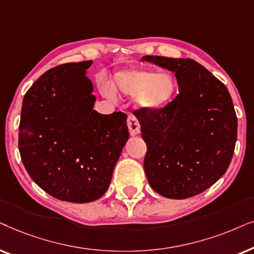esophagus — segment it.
Returning <instances> with one entry per match:
<instances>
[{
	"label": "esophagus",
	"instance_id": "obj_1",
	"mask_svg": "<svg viewBox=\"0 0 254 254\" xmlns=\"http://www.w3.org/2000/svg\"><path fill=\"white\" fill-rule=\"evenodd\" d=\"M127 127H129V131H130V134L131 136H136L140 132V125H139V122H138L137 117L134 116V115H129L127 116Z\"/></svg>",
	"mask_w": 254,
	"mask_h": 254
}]
</instances>
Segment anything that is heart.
Returning <instances> with one entry per match:
<instances>
[{"label":"heart","mask_w":254,"mask_h":254,"mask_svg":"<svg viewBox=\"0 0 254 254\" xmlns=\"http://www.w3.org/2000/svg\"><path fill=\"white\" fill-rule=\"evenodd\" d=\"M115 87L121 93L136 96L138 106L155 110L167 106L177 92V80L170 72L127 70L117 74Z\"/></svg>","instance_id":"b5f03b06"}]
</instances>
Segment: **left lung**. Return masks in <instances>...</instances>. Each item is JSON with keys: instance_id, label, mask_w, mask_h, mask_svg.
<instances>
[{"instance_id": "8db88e82", "label": "left lung", "mask_w": 254, "mask_h": 254, "mask_svg": "<svg viewBox=\"0 0 254 254\" xmlns=\"http://www.w3.org/2000/svg\"><path fill=\"white\" fill-rule=\"evenodd\" d=\"M175 73L179 94L167 106L137 110L147 151L144 170L153 190L187 198L211 187L228 170L237 140V116L224 84L192 59L145 56Z\"/></svg>"}]
</instances>
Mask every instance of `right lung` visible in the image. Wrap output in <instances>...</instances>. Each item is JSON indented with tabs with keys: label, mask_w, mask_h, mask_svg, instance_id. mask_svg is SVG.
<instances>
[{
	"label": "right lung",
	"mask_w": 254,
	"mask_h": 254,
	"mask_svg": "<svg viewBox=\"0 0 254 254\" xmlns=\"http://www.w3.org/2000/svg\"><path fill=\"white\" fill-rule=\"evenodd\" d=\"M92 60L56 66L23 99L19 153L30 178L53 197L73 203L100 198L129 139L127 115L93 110Z\"/></svg>",
	"instance_id": "add662e5"
}]
</instances>
